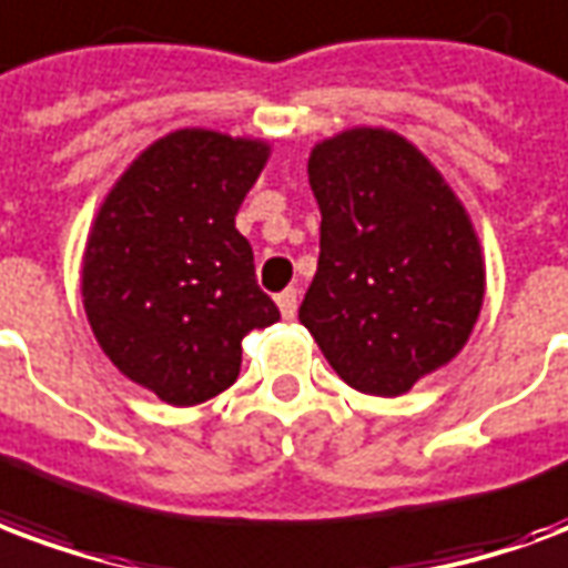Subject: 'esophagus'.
<instances>
[{
    "instance_id": "obj_1",
    "label": "esophagus",
    "mask_w": 568,
    "mask_h": 568,
    "mask_svg": "<svg viewBox=\"0 0 568 568\" xmlns=\"http://www.w3.org/2000/svg\"><path fill=\"white\" fill-rule=\"evenodd\" d=\"M276 306H280V313L283 318H295L297 313V288H285L276 295Z\"/></svg>"
}]
</instances>
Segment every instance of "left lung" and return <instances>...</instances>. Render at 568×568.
Wrapping results in <instances>:
<instances>
[{
	"label": "left lung",
	"mask_w": 568,
	"mask_h": 568,
	"mask_svg": "<svg viewBox=\"0 0 568 568\" xmlns=\"http://www.w3.org/2000/svg\"><path fill=\"white\" fill-rule=\"evenodd\" d=\"M306 171L322 237L301 325L346 385L406 394L473 334L485 297L473 222L443 174L385 129L322 141Z\"/></svg>",
	"instance_id": "1"
}]
</instances>
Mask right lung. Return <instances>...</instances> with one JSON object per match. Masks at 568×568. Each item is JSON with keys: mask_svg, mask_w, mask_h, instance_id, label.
<instances>
[{"mask_svg": "<svg viewBox=\"0 0 568 568\" xmlns=\"http://www.w3.org/2000/svg\"><path fill=\"white\" fill-rule=\"evenodd\" d=\"M267 144L180 129L146 146L104 199L83 252V310L113 367L195 406L234 385L241 343L280 310L234 229Z\"/></svg>", "mask_w": 568, "mask_h": 568, "instance_id": "add662e5", "label": "right lung"}]
</instances>
